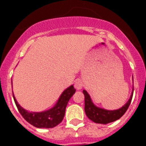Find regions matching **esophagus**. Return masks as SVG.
<instances>
[{"label":"esophagus","mask_w":146,"mask_h":146,"mask_svg":"<svg viewBox=\"0 0 146 146\" xmlns=\"http://www.w3.org/2000/svg\"><path fill=\"white\" fill-rule=\"evenodd\" d=\"M74 87L75 88L77 89V90H80V89L83 88V83L80 80H77L76 81H75V84H74Z\"/></svg>","instance_id":"obj_1"}]
</instances>
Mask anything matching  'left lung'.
<instances>
[{
    "label": "left lung",
    "instance_id": "1",
    "mask_svg": "<svg viewBox=\"0 0 146 146\" xmlns=\"http://www.w3.org/2000/svg\"><path fill=\"white\" fill-rule=\"evenodd\" d=\"M133 92H134V87H133L131 95L130 96L128 101L127 102L126 104L123 105L122 107L118 110H108L103 108L96 106L93 103L91 96L89 95L87 91L84 90L83 93L84 95V111H85L86 115L88 117V119L97 123L106 124L109 123L114 122L119 119L127 110L131 102Z\"/></svg>",
    "mask_w": 146,
    "mask_h": 146
}]
</instances>
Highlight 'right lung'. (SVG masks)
Wrapping results in <instances>:
<instances>
[{
    "instance_id": "obj_1",
    "label": "right lung",
    "mask_w": 146,
    "mask_h": 146,
    "mask_svg": "<svg viewBox=\"0 0 146 146\" xmlns=\"http://www.w3.org/2000/svg\"><path fill=\"white\" fill-rule=\"evenodd\" d=\"M76 92L73 85L70 86L64 91L56 104L50 110L42 112H30L21 106L13 95V98L20 114L27 122L39 128H52L59 124L65 116L66 108L71 97Z\"/></svg>"
}]
</instances>
